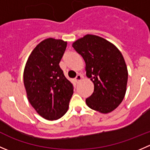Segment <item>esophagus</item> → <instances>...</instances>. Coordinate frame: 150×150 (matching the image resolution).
<instances>
[{"mask_svg":"<svg viewBox=\"0 0 150 150\" xmlns=\"http://www.w3.org/2000/svg\"><path fill=\"white\" fill-rule=\"evenodd\" d=\"M82 78H83L82 75H80V74H78V75L75 77V81H76L77 83H78L79 81H81V80L82 79Z\"/></svg>","mask_w":150,"mask_h":150,"instance_id":"esophagus-1","label":"esophagus"}]
</instances>
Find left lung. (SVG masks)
<instances>
[{"label":"left lung","instance_id":"8db88e82","mask_svg":"<svg viewBox=\"0 0 150 150\" xmlns=\"http://www.w3.org/2000/svg\"><path fill=\"white\" fill-rule=\"evenodd\" d=\"M86 62V76L94 84L86 99L91 109L108 113L122 102L128 82V69L120 51L112 43L93 35H86L72 44Z\"/></svg>","mask_w":150,"mask_h":150}]
</instances>
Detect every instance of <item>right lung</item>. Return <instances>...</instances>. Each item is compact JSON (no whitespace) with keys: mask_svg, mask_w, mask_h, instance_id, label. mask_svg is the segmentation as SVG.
I'll return each mask as SVG.
<instances>
[{"mask_svg":"<svg viewBox=\"0 0 150 150\" xmlns=\"http://www.w3.org/2000/svg\"><path fill=\"white\" fill-rule=\"evenodd\" d=\"M67 42L48 38L32 51L24 71L28 100L43 118L59 119L67 112L73 94V85L65 78L59 62Z\"/></svg>","mask_w":150,"mask_h":150,"instance_id":"add662e5","label":"right lung"}]
</instances>
